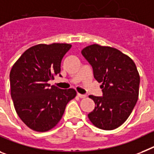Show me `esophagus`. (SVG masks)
Listing matches in <instances>:
<instances>
[{
	"label": "esophagus",
	"mask_w": 154,
	"mask_h": 154,
	"mask_svg": "<svg viewBox=\"0 0 154 154\" xmlns=\"http://www.w3.org/2000/svg\"><path fill=\"white\" fill-rule=\"evenodd\" d=\"M77 95H78L80 98H81V99H84V98L86 97V95H82V94H80V93H77Z\"/></svg>",
	"instance_id": "esophagus-1"
}]
</instances>
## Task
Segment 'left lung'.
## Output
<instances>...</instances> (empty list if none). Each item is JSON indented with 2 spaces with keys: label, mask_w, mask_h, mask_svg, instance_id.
Wrapping results in <instances>:
<instances>
[{
  "label": "left lung",
  "mask_w": 154,
  "mask_h": 154,
  "mask_svg": "<svg viewBox=\"0 0 154 154\" xmlns=\"http://www.w3.org/2000/svg\"><path fill=\"white\" fill-rule=\"evenodd\" d=\"M81 54L92 66L103 96L89 95L95 109L88 117L95 127L113 130L128 118L138 100L140 77L131 58L117 49L91 45Z\"/></svg>",
  "instance_id": "8db88e82"
}]
</instances>
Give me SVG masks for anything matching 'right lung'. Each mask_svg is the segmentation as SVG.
<instances>
[{
  "mask_svg": "<svg viewBox=\"0 0 154 154\" xmlns=\"http://www.w3.org/2000/svg\"><path fill=\"white\" fill-rule=\"evenodd\" d=\"M70 48L69 44L35 45L24 51L11 68V96L15 111L33 131L53 128L77 95L74 89H60L48 83L59 74L62 59Z\"/></svg>",
  "mask_w": 154,
  "mask_h": 154,
  "instance_id": "1",
  "label": "right lung"
}]
</instances>
